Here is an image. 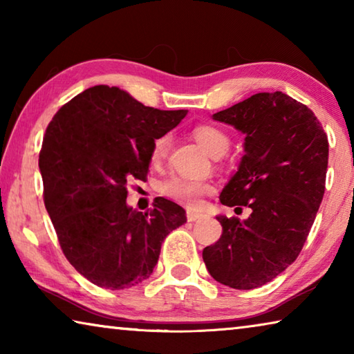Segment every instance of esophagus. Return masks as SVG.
Returning <instances> with one entry per match:
<instances>
[{"label":"esophagus","instance_id":"esophagus-1","mask_svg":"<svg viewBox=\"0 0 354 354\" xmlns=\"http://www.w3.org/2000/svg\"><path fill=\"white\" fill-rule=\"evenodd\" d=\"M201 218H203V214L192 211V209H189V211H187V220H189V221H198V220H201Z\"/></svg>","mask_w":354,"mask_h":354}]
</instances>
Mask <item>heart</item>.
<instances>
[{
  "label": "heart",
  "instance_id": "b5f03b06",
  "mask_svg": "<svg viewBox=\"0 0 354 354\" xmlns=\"http://www.w3.org/2000/svg\"><path fill=\"white\" fill-rule=\"evenodd\" d=\"M194 137L214 158L218 154H225L227 147H230V137L223 131L211 127V124H200V127H196L194 129ZM169 136H160L159 139H156L151 149V162L159 164L160 160H164L167 153H169ZM211 190L212 185L209 183L196 181V179H189L183 176H173L160 185V192L165 196L187 206H198L201 196H205Z\"/></svg>",
  "mask_w": 354,
  "mask_h": 354
}]
</instances>
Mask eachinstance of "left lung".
<instances>
[{"label":"left lung","mask_w":354,"mask_h":354,"mask_svg":"<svg viewBox=\"0 0 354 354\" xmlns=\"http://www.w3.org/2000/svg\"><path fill=\"white\" fill-rule=\"evenodd\" d=\"M212 118L245 134V154L220 203L251 214L217 215L223 232L203 261L220 284L256 289L283 273L306 242L325 194L328 137L314 112L283 92L256 93Z\"/></svg>","instance_id":"1"}]
</instances>
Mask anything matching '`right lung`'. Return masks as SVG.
<instances>
[{
	"instance_id": "obj_1",
	"label": "right lung",
	"mask_w": 354,
	"mask_h": 354,
	"mask_svg": "<svg viewBox=\"0 0 354 354\" xmlns=\"http://www.w3.org/2000/svg\"><path fill=\"white\" fill-rule=\"evenodd\" d=\"M185 115L95 86L48 124L39 156L45 207L65 257L91 283L120 290L145 281L164 239L187 221L184 209L162 196L147 212L127 205L128 184L147 179L154 140Z\"/></svg>"
}]
</instances>
